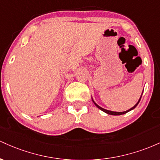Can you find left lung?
Wrapping results in <instances>:
<instances>
[{
	"label": "left lung",
	"instance_id": "8db88e82",
	"mask_svg": "<svg viewBox=\"0 0 160 160\" xmlns=\"http://www.w3.org/2000/svg\"><path fill=\"white\" fill-rule=\"evenodd\" d=\"M141 98H140V99H139V101L138 102V103L135 104V106H134V107H132V108H130L129 110H128V111H123V112H115V111H108V110H105V109H104V108H101L100 106H98V104H97L96 103H95V102H94V101L92 100V102H94V104H95V106H96L97 108H99V109L100 110H102V111H104V112H105L106 113H108V114H111V115H114V116H117V115H122V114H124V113H127V112H128V111H132V110H133L134 108H135V107H136V106L138 105V103H139V102H140V100H141Z\"/></svg>",
	"mask_w": 160,
	"mask_h": 160
}]
</instances>
